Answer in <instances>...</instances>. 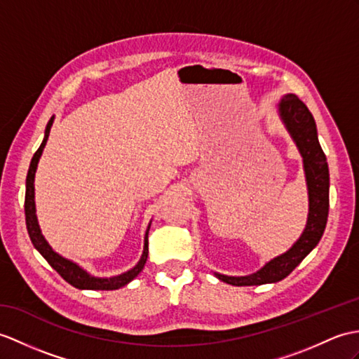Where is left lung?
Masks as SVG:
<instances>
[{"label": "left lung", "mask_w": 359, "mask_h": 359, "mask_svg": "<svg viewBox=\"0 0 359 359\" xmlns=\"http://www.w3.org/2000/svg\"><path fill=\"white\" fill-rule=\"evenodd\" d=\"M278 116L287 133L295 142L303 157V170L306 176L307 196H309V212L306 226L295 243L285 254L277 255L254 273L243 277H232L214 272L219 280L232 286H258L266 283H277L292 272L303 262V258L318 245L326 229L329 214V166L326 154L316 133V123L309 108L304 102L289 93L285 95L277 105Z\"/></svg>", "instance_id": "left-lung-1"}]
</instances>
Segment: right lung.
<instances>
[{"label":"right lung","instance_id":"obj_1","mask_svg":"<svg viewBox=\"0 0 359 359\" xmlns=\"http://www.w3.org/2000/svg\"><path fill=\"white\" fill-rule=\"evenodd\" d=\"M55 121V116L50 118L46 131H44V139L43 144L39 145L38 151L33 154L32 162L29 166V172H27V179H26V202H24V211H26V224H27V232L29 237L32 240L33 246H35L36 251L43 255L47 263L52 266V268L61 275V277L70 283L72 286L76 289L82 290H114L119 289L125 285H128L130 281L135 280L140 271L144 269V266L147 263L148 258V232L149 226H151V222L148 223V228L145 231V237H144V251H142L140 260L133 266L131 269L127 272H122L119 275H113V277H95L90 272H87L84 268H81L78 263H74L69 258H65L62 255L57 254L55 249L48 245V241L41 232L38 217H36V206H35V174L41 156H43V149L46 148L47 139L50 135V128H52Z\"/></svg>","mask_w":359,"mask_h":359}]
</instances>
